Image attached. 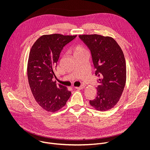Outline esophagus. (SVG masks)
<instances>
[{
	"instance_id": "34e87169",
	"label": "esophagus",
	"mask_w": 150,
	"mask_h": 150,
	"mask_svg": "<svg viewBox=\"0 0 150 150\" xmlns=\"http://www.w3.org/2000/svg\"><path fill=\"white\" fill-rule=\"evenodd\" d=\"M84 85H81L80 87H75V88L76 89H77V90H82V89H83L84 88Z\"/></svg>"
}]
</instances>
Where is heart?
<instances>
[{
    "label": "heart",
    "instance_id": "heart-1",
    "mask_svg": "<svg viewBox=\"0 0 150 150\" xmlns=\"http://www.w3.org/2000/svg\"><path fill=\"white\" fill-rule=\"evenodd\" d=\"M74 55L76 56L80 54H83V53H88L87 49H85L84 47H83L81 45H76L72 49Z\"/></svg>",
    "mask_w": 150,
    "mask_h": 150
}]
</instances>
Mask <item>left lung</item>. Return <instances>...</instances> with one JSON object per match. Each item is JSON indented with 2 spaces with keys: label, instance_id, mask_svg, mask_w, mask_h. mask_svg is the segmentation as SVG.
<instances>
[{
  "label": "left lung",
  "instance_id": "8db88e82",
  "mask_svg": "<svg viewBox=\"0 0 150 150\" xmlns=\"http://www.w3.org/2000/svg\"><path fill=\"white\" fill-rule=\"evenodd\" d=\"M90 50L99 85L97 96L90 105L101 112L111 109L119 101L126 80V62L123 51L112 37L98 34L79 35Z\"/></svg>",
  "mask_w": 150,
  "mask_h": 150
}]
</instances>
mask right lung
Wrapping results in <instances>:
<instances>
[{
	"instance_id": "1",
	"label": "right lung",
	"mask_w": 150,
	"mask_h": 150,
	"mask_svg": "<svg viewBox=\"0 0 150 150\" xmlns=\"http://www.w3.org/2000/svg\"><path fill=\"white\" fill-rule=\"evenodd\" d=\"M76 35L59 34L43 35L33 45L28 57L27 76L30 87L38 105L55 112L65 106L71 93L65 86L56 85L52 79L60 53Z\"/></svg>"
}]
</instances>
